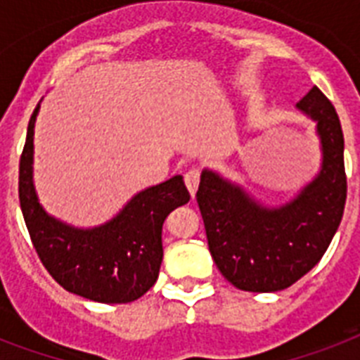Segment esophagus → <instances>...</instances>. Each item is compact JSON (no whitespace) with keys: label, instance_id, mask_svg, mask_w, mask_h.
Returning a JSON list of instances; mask_svg holds the SVG:
<instances>
[{"label":"esophagus","instance_id":"esophagus-1","mask_svg":"<svg viewBox=\"0 0 360 360\" xmlns=\"http://www.w3.org/2000/svg\"><path fill=\"white\" fill-rule=\"evenodd\" d=\"M200 175L201 172L198 168H192V170H188L185 174V185L192 195H195V190L200 186Z\"/></svg>","mask_w":360,"mask_h":360}]
</instances>
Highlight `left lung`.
Masks as SVG:
<instances>
[{"label": "left lung", "instance_id": "1", "mask_svg": "<svg viewBox=\"0 0 360 360\" xmlns=\"http://www.w3.org/2000/svg\"><path fill=\"white\" fill-rule=\"evenodd\" d=\"M296 107L316 122L322 166L294 200L264 207L220 174H201L195 198L210 255L221 276L240 290H285L302 279L320 262L344 214L347 181L337 110L318 86Z\"/></svg>", "mask_w": 360, "mask_h": 360}]
</instances>
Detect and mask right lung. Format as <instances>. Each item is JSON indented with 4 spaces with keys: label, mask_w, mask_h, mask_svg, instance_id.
Returning <instances> with one entry per match:
<instances>
[{
    "label": "right lung",
    "mask_w": 360,
    "mask_h": 360,
    "mask_svg": "<svg viewBox=\"0 0 360 360\" xmlns=\"http://www.w3.org/2000/svg\"><path fill=\"white\" fill-rule=\"evenodd\" d=\"M40 105L29 120L20 159L18 194L31 242L49 276L72 294L99 303H129L144 296L159 277L162 224L188 203L183 177L150 186L131 198L103 226L81 229L49 216L33 185V136Z\"/></svg>",
    "instance_id": "1"
}]
</instances>
